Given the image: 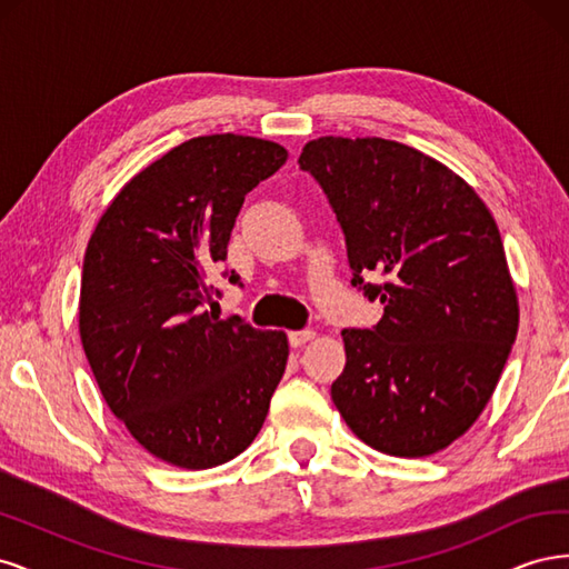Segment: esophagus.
Masks as SVG:
<instances>
[{"mask_svg":"<svg viewBox=\"0 0 569 569\" xmlns=\"http://www.w3.org/2000/svg\"><path fill=\"white\" fill-rule=\"evenodd\" d=\"M311 339H316V332L313 330H299V332H289V343L295 349H299V347H303L306 341H311Z\"/></svg>","mask_w":569,"mask_h":569,"instance_id":"obj_1","label":"esophagus"}]
</instances>
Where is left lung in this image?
<instances>
[{
    "instance_id": "8db88e82",
    "label": "left lung",
    "mask_w": 569,
    "mask_h": 569,
    "mask_svg": "<svg viewBox=\"0 0 569 569\" xmlns=\"http://www.w3.org/2000/svg\"><path fill=\"white\" fill-rule=\"evenodd\" d=\"M347 237L353 287L385 303L343 330L332 401L370 449L425 458L487 408L518 337L520 306L496 220L441 161L382 137H318L299 157ZM368 269L388 282L366 286Z\"/></svg>"
}]
</instances>
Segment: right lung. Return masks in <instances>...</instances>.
<instances>
[{
	"label": "right lung",
	"mask_w": 569,
	"mask_h": 569,
	"mask_svg": "<svg viewBox=\"0 0 569 569\" xmlns=\"http://www.w3.org/2000/svg\"><path fill=\"white\" fill-rule=\"evenodd\" d=\"M287 157L261 137H192L123 184L84 251L80 341L99 391L134 441L176 468L242 453L284 375L282 330L220 320L203 303L244 197Z\"/></svg>",
	"instance_id": "obj_1"
}]
</instances>
